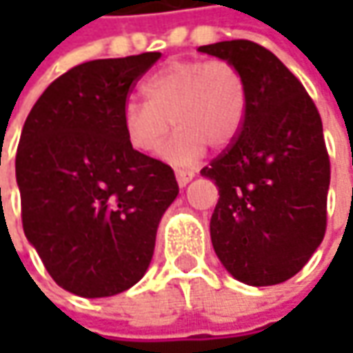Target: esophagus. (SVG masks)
<instances>
[{
  "label": "esophagus",
  "instance_id": "esophagus-1",
  "mask_svg": "<svg viewBox=\"0 0 353 353\" xmlns=\"http://www.w3.org/2000/svg\"><path fill=\"white\" fill-rule=\"evenodd\" d=\"M176 183L179 186H186V184L192 181V176H194V172L192 170H186V169H176Z\"/></svg>",
  "mask_w": 353,
  "mask_h": 353
}]
</instances>
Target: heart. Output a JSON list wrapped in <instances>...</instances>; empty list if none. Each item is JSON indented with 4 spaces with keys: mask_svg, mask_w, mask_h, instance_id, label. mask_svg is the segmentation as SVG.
<instances>
[{
    "mask_svg": "<svg viewBox=\"0 0 353 353\" xmlns=\"http://www.w3.org/2000/svg\"><path fill=\"white\" fill-rule=\"evenodd\" d=\"M147 98H128L121 105V128L131 149L151 153L170 165H192L204 155L206 145L224 149L241 133L250 90L243 72L230 61L174 59L143 82Z\"/></svg>",
    "mask_w": 353,
    "mask_h": 353,
    "instance_id": "heart-1",
    "label": "heart"
}]
</instances>
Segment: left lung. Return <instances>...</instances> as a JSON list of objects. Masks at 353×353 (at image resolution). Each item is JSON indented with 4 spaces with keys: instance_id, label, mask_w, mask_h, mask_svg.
<instances>
[{
    "instance_id": "1",
    "label": "left lung",
    "mask_w": 353,
    "mask_h": 353,
    "mask_svg": "<svg viewBox=\"0 0 353 353\" xmlns=\"http://www.w3.org/2000/svg\"><path fill=\"white\" fill-rule=\"evenodd\" d=\"M248 80L241 133L200 170L218 186L212 245L225 269L253 287L296 275L326 234L330 157L322 119L301 80L261 45L237 39L200 47Z\"/></svg>"
}]
</instances>
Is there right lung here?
Wrapping results in <instances>:
<instances>
[{
  "mask_svg": "<svg viewBox=\"0 0 353 353\" xmlns=\"http://www.w3.org/2000/svg\"><path fill=\"white\" fill-rule=\"evenodd\" d=\"M159 59L78 64L41 94L21 131L25 236L54 283L78 296H112L145 275L179 194L169 165L131 149L121 128V105Z\"/></svg>",
  "mask_w": 353,
  "mask_h": 353,
  "instance_id": "obj_1",
  "label": "right lung"
}]
</instances>
